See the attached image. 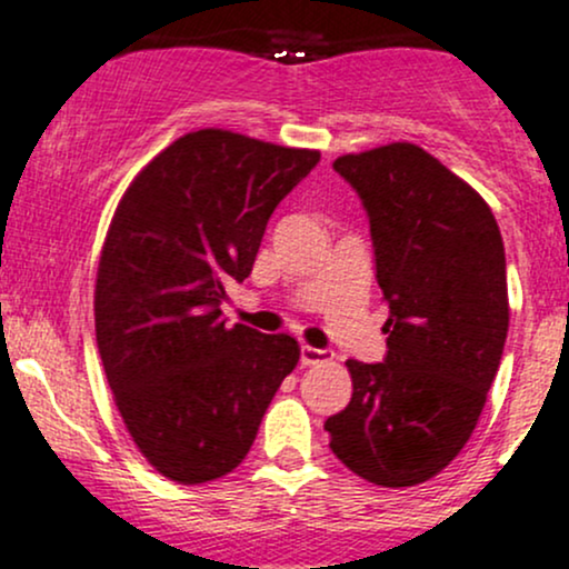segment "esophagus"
<instances>
[{
  "mask_svg": "<svg viewBox=\"0 0 569 569\" xmlns=\"http://www.w3.org/2000/svg\"><path fill=\"white\" fill-rule=\"evenodd\" d=\"M336 357L333 349H315V347H301V366H319V362H330Z\"/></svg>",
  "mask_w": 569,
  "mask_h": 569,
  "instance_id": "34e87169",
  "label": "esophagus"
}]
</instances>
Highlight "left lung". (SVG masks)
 <instances>
[{
    "label": "left lung",
    "mask_w": 569,
    "mask_h": 569,
    "mask_svg": "<svg viewBox=\"0 0 569 569\" xmlns=\"http://www.w3.org/2000/svg\"><path fill=\"white\" fill-rule=\"evenodd\" d=\"M360 196L389 317L381 362L349 360L330 449L379 487L432 478L468 443L508 336L506 247L487 201L422 147L341 156Z\"/></svg>",
    "instance_id": "left-lung-1"
}]
</instances>
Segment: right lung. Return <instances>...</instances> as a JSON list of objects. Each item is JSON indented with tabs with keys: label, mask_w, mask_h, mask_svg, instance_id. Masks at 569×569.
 <instances>
[{
	"label": "right lung",
	"mask_w": 569,
	"mask_h": 569,
	"mask_svg": "<svg viewBox=\"0 0 569 569\" xmlns=\"http://www.w3.org/2000/svg\"><path fill=\"white\" fill-rule=\"evenodd\" d=\"M319 163L241 133H184L126 190L96 277V343L120 417L177 483L231 473L301 349L226 328V287L250 277L279 201Z\"/></svg>",
	"instance_id": "add662e5"
}]
</instances>
